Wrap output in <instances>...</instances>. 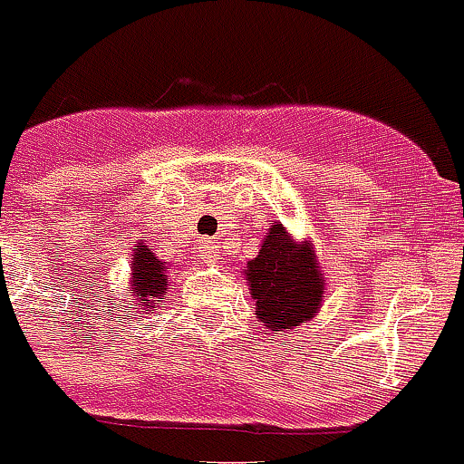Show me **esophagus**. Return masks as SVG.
<instances>
[{"instance_id": "34e87169", "label": "esophagus", "mask_w": 464, "mask_h": 464, "mask_svg": "<svg viewBox=\"0 0 464 464\" xmlns=\"http://www.w3.org/2000/svg\"><path fill=\"white\" fill-rule=\"evenodd\" d=\"M202 248H204V256L202 257L207 262H211V260H216V257H218V248H220V246L216 244V241H204Z\"/></svg>"}]
</instances>
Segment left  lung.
Here are the masks:
<instances>
[{"label": "left lung", "mask_w": 464, "mask_h": 464, "mask_svg": "<svg viewBox=\"0 0 464 464\" xmlns=\"http://www.w3.org/2000/svg\"><path fill=\"white\" fill-rule=\"evenodd\" d=\"M256 315L269 334L293 332L318 315L325 302V274L311 239L293 237L281 223L265 232L260 253L244 267Z\"/></svg>", "instance_id": "left-lung-1"}]
</instances>
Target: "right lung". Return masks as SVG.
<instances>
[{
	"instance_id": "1",
	"label": "right lung",
	"mask_w": 464,
	"mask_h": 464,
	"mask_svg": "<svg viewBox=\"0 0 464 464\" xmlns=\"http://www.w3.org/2000/svg\"><path fill=\"white\" fill-rule=\"evenodd\" d=\"M127 285L132 290L130 297L134 299L130 309H141L143 314H153L165 299L169 288V265L158 260L149 244L139 241L132 253V267Z\"/></svg>"
}]
</instances>
